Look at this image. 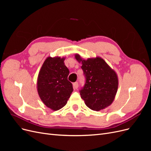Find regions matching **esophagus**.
Instances as JSON below:
<instances>
[{
  "label": "esophagus",
  "mask_w": 151,
  "mask_h": 151,
  "mask_svg": "<svg viewBox=\"0 0 151 151\" xmlns=\"http://www.w3.org/2000/svg\"><path fill=\"white\" fill-rule=\"evenodd\" d=\"M73 87H74V89H77V88H78V87H79L78 83H77V82H76V83H73Z\"/></svg>",
  "instance_id": "esophagus-1"
}]
</instances>
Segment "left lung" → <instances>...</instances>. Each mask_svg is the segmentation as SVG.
<instances>
[{
    "mask_svg": "<svg viewBox=\"0 0 151 151\" xmlns=\"http://www.w3.org/2000/svg\"><path fill=\"white\" fill-rule=\"evenodd\" d=\"M75 58L81 63L86 76V84L80 94L86 106L98 111L111 105L118 88L116 72L99 57L85 60L76 53Z\"/></svg>",
    "mask_w": 151,
    "mask_h": 151,
    "instance_id": "8db88e82",
    "label": "left lung"
}]
</instances>
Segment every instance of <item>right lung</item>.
<instances>
[{
	"instance_id": "add662e5",
	"label": "right lung",
	"mask_w": 151,
	"mask_h": 151,
	"mask_svg": "<svg viewBox=\"0 0 151 151\" xmlns=\"http://www.w3.org/2000/svg\"><path fill=\"white\" fill-rule=\"evenodd\" d=\"M65 57H47L40 68L37 79V91L46 106L57 111L67 104L73 91L68 81L69 70L65 65Z\"/></svg>"
}]
</instances>
